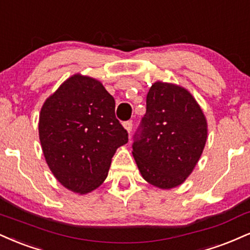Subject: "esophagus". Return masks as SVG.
Segmentation results:
<instances>
[{"label": "esophagus", "mask_w": 250, "mask_h": 250, "mask_svg": "<svg viewBox=\"0 0 250 250\" xmlns=\"http://www.w3.org/2000/svg\"><path fill=\"white\" fill-rule=\"evenodd\" d=\"M123 127H125V130H127L128 133L130 134L131 129H133V122H131V121H125V123H123Z\"/></svg>", "instance_id": "esophagus-1"}]
</instances>
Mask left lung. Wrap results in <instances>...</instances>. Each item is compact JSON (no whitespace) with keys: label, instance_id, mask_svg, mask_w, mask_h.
I'll return each mask as SVG.
<instances>
[{"label":"left lung","instance_id":"obj_1","mask_svg":"<svg viewBox=\"0 0 250 250\" xmlns=\"http://www.w3.org/2000/svg\"><path fill=\"white\" fill-rule=\"evenodd\" d=\"M133 156L149 184L179 186L192 173L207 140V121L188 89L156 83L146 95V113L135 134Z\"/></svg>","mask_w":250,"mask_h":250}]
</instances>
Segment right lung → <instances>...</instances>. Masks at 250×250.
Listing matches in <instances>:
<instances>
[{
  "instance_id": "obj_1",
  "label": "right lung",
  "mask_w": 250,
  "mask_h": 250,
  "mask_svg": "<svg viewBox=\"0 0 250 250\" xmlns=\"http://www.w3.org/2000/svg\"><path fill=\"white\" fill-rule=\"evenodd\" d=\"M42 150L56 179L86 194L107 178L128 133L115 116V100L94 78L77 73L44 102L39 114Z\"/></svg>"
}]
</instances>
